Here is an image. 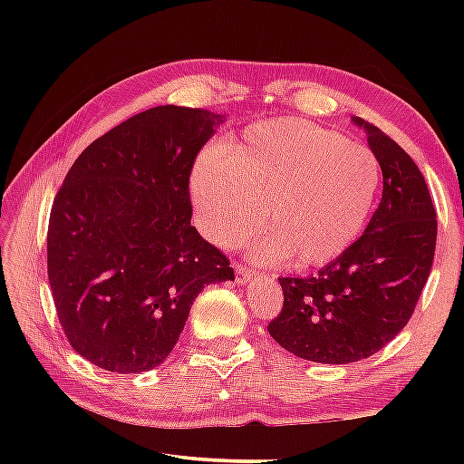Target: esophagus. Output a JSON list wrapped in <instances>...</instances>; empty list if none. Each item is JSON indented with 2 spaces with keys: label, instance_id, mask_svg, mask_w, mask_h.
<instances>
[{
  "label": "esophagus",
  "instance_id": "34e87169",
  "mask_svg": "<svg viewBox=\"0 0 464 464\" xmlns=\"http://www.w3.org/2000/svg\"><path fill=\"white\" fill-rule=\"evenodd\" d=\"M256 276H257V272L249 270L247 266H241V264L235 266V278H237L239 285H247V282H251Z\"/></svg>",
  "mask_w": 464,
  "mask_h": 464
}]
</instances>
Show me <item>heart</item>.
<instances>
[{
    "label": "heart",
    "instance_id": "b5f03b06",
    "mask_svg": "<svg viewBox=\"0 0 464 464\" xmlns=\"http://www.w3.org/2000/svg\"><path fill=\"white\" fill-rule=\"evenodd\" d=\"M381 186V166L366 145L301 119L251 124L221 153L202 155L190 190L202 231L235 246L260 229L254 254L319 268L362 235Z\"/></svg>",
    "mask_w": 464,
    "mask_h": 464
}]
</instances>
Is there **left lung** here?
<instances>
[{
	"label": "left lung",
	"mask_w": 464,
	"mask_h": 464,
	"mask_svg": "<svg viewBox=\"0 0 464 464\" xmlns=\"http://www.w3.org/2000/svg\"><path fill=\"white\" fill-rule=\"evenodd\" d=\"M382 171V198L354 246L315 276L278 278L285 307L270 335L295 356L348 364L372 356L407 325L430 276L436 210L426 179L395 140L352 116Z\"/></svg>",
	"instance_id": "8db88e82"
}]
</instances>
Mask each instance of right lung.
Returning <instances> with one entry per match:
<instances>
[{"label": "right lung", "instance_id": "right-lung-1", "mask_svg": "<svg viewBox=\"0 0 464 464\" xmlns=\"http://www.w3.org/2000/svg\"><path fill=\"white\" fill-rule=\"evenodd\" d=\"M225 114L145 110L77 157L46 235L51 293L69 343L104 371L160 366L200 290L235 280L190 225L188 179Z\"/></svg>", "mask_w": 464, "mask_h": 464}]
</instances>
